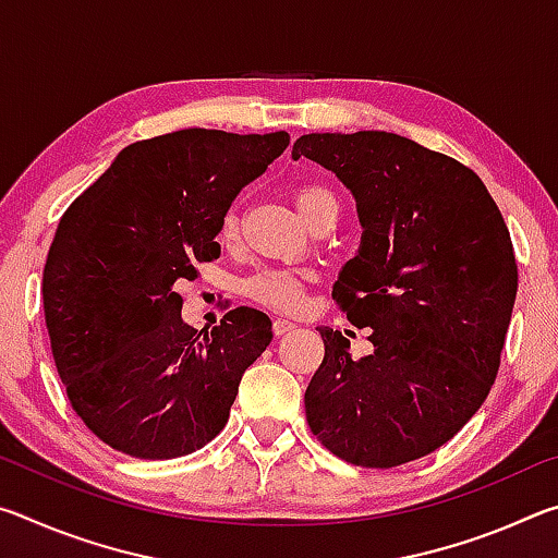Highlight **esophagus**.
I'll return each instance as SVG.
<instances>
[{
    "mask_svg": "<svg viewBox=\"0 0 558 558\" xmlns=\"http://www.w3.org/2000/svg\"><path fill=\"white\" fill-rule=\"evenodd\" d=\"M292 329H295V323H290V319H286V317L272 319V332H276V337L288 335V332H292Z\"/></svg>",
    "mask_w": 558,
    "mask_h": 558,
    "instance_id": "obj_1",
    "label": "esophagus"
}]
</instances>
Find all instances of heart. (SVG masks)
Listing matches in <instances>:
<instances>
[{"label": "heart", "mask_w": 558, "mask_h": 558, "mask_svg": "<svg viewBox=\"0 0 558 558\" xmlns=\"http://www.w3.org/2000/svg\"><path fill=\"white\" fill-rule=\"evenodd\" d=\"M295 204L310 226H315L325 216L339 214L337 196L327 186L319 184H302L295 192ZM239 235V216L233 211L226 214L221 223V239L233 241ZM310 280L307 272H295L286 268H263L243 282V292L258 305L278 310V313H295L305 302V282Z\"/></svg>", "instance_id": "obj_1"}]
</instances>
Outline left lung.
Listing matches in <instances>:
<instances>
[{
	"label": "left lung",
	"mask_w": 558,
	"mask_h": 558,
	"mask_svg": "<svg viewBox=\"0 0 558 558\" xmlns=\"http://www.w3.org/2000/svg\"><path fill=\"white\" fill-rule=\"evenodd\" d=\"M356 199L362 245L332 298L369 327V356L319 327L310 430L352 465L396 468L448 442L487 399L517 298L497 204L470 167L381 130L313 132L292 145Z\"/></svg>",
	"instance_id": "left-lung-1"
}]
</instances>
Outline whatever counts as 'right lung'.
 <instances>
[{"label":"right lung","instance_id":"1","mask_svg":"<svg viewBox=\"0 0 558 558\" xmlns=\"http://www.w3.org/2000/svg\"><path fill=\"white\" fill-rule=\"evenodd\" d=\"M288 145L282 130L140 140L61 216L44 266L46 327L73 411L110 448L189 456L229 421L243 372L270 344V317L235 307L192 337L177 286L219 258L214 239L235 194Z\"/></svg>","mask_w":558,"mask_h":558}]
</instances>
